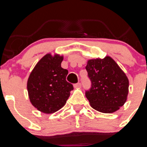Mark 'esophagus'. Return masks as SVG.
I'll use <instances>...</instances> for the list:
<instances>
[{
	"label": "esophagus",
	"mask_w": 147,
	"mask_h": 147,
	"mask_svg": "<svg viewBox=\"0 0 147 147\" xmlns=\"http://www.w3.org/2000/svg\"><path fill=\"white\" fill-rule=\"evenodd\" d=\"M81 86H82L81 83H80V82H78V83H76V84H74V87L75 88H81Z\"/></svg>",
	"instance_id": "obj_1"
}]
</instances>
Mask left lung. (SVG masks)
I'll return each mask as SVG.
<instances>
[{"mask_svg": "<svg viewBox=\"0 0 147 147\" xmlns=\"http://www.w3.org/2000/svg\"><path fill=\"white\" fill-rule=\"evenodd\" d=\"M91 88L85 92L90 105L97 111L111 113L127 101L129 80L124 72L110 57L88 61L85 67Z\"/></svg>", "mask_w": 147, "mask_h": 147, "instance_id": "8db88e82", "label": "left lung"}]
</instances>
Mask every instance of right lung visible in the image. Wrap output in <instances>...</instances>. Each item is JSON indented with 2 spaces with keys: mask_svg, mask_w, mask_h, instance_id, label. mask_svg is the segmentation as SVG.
<instances>
[{
  "mask_svg": "<svg viewBox=\"0 0 147 147\" xmlns=\"http://www.w3.org/2000/svg\"><path fill=\"white\" fill-rule=\"evenodd\" d=\"M63 57L47 54L31 72L27 82L30 102L44 113H53L62 108L74 89L66 81L68 71L61 67Z\"/></svg>",
  "mask_w": 147,
  "mask_h": 147,
  "instance_id": "right-lung-1",
  "label": "right lung"
}]
</instances>
